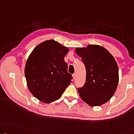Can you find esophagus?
<instances>
[{
    "label": "esophagus",
    "instance_id": "esophagus-1",
    "mask_svg": "<svg viewBox=\"0 0 134 134\" xmlns=\"http://www.w3.org/2000/svg\"><path fill=\"white\" fill-rule=\"evenodd\" d=\"M73 79H76V73H74L73 75Z\"/></svg>",
    "mask_w": 134,
    "mask_h": 134
}]
</instances>
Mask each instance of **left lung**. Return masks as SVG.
I'll return each instance as SVG.
<instances>
[{"label": "left lung", "mask_w": 134, "mask_h": 134, "mask_svg": "<svg viewBox=\"0 0 134 134\" xmlns=\"http://www.w3.org/2000/svg\"><path fill=\"white\" fill-rule=\"evenodd\" d=\"M86 69V81L79 88L80 97L91 107L100 106L114 94L119 83V68L114 58L107 49L96 44L77 47Z\"/></svg>", "instance_id": "8db88e82"}]
</instances>
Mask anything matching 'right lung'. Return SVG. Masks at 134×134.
I'll return each mask as SVG.
<instances>
[{
	"mask_svg": "<svg viewBox=\"0 0 134 134\" xmlns=\"http://www.w3.org/2000/svg\"><path fill=\"white\" fill-rule=\"evenodd\" d=\"M69 49L53 40L39 44L29 55L25 67L27 85L32 95L50 103L61 97L73 77L64 58Z\"/></svg>",
	"mask_w": 134,
	"mask_h": 134,
	"instance_id": "obj_1",
	"label": "right lung"
}]
</instances>
